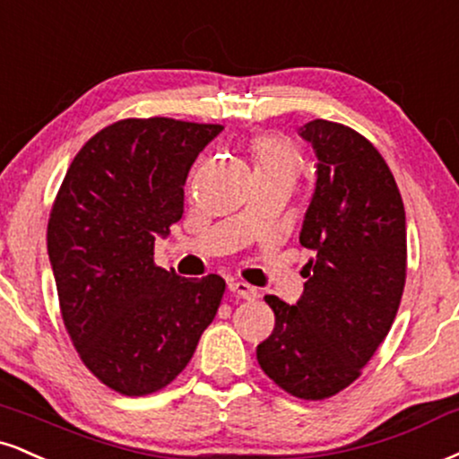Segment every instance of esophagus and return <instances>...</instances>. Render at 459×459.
Wrapping results in <instances>:
<instances>
[{"instance_id": "esophagus-1", "label": "esophagus", "mask_w": 459, "mask_h": 459, "mask_svg": "<svg viewBox=\"0 0 459 459\" xmlns=\"http://www.w3.org/2000/svg\"><path fill=\"white\" fill-rule=\"evenodd\" d=\"M229 290L235 292L237 297H241V299H256V289L250 286L247 282H241V280H230L229 282Z\"/></svg>"}]
</instances>
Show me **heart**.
I'll return each mask as SVG.
<instances>
[{
  "label": "heart",
  "instance_id": "b5f03b06",
  "mask_svg": "<svg viewBox=\"0 0 459 459\" xmlns=\"http://www.w3.org/2000/svg\"><path fill=\"white\" fill-rule=\"evenodd\" d=\"M252 156L256 170H286L295 175L299 169V153L282 136H258L252 143Z\"/></svg>",
  "mask_w": 459,
  "mask_h": 459
}]
</instances>
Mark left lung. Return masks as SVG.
<instances>
[{
	"label": "left lung",
	"instance_id": "8db88e82",
	"mask_svg": "<svg viewBox=\"0 0 459 459\" xmlns=\"http://www.w3.org/2000/svg\"><path fill=\"white\" fill-rule=\"evenodd\" d=\"M299 134L316 152V187L299 244L312 252L303 295H267L275 327L256 346L286 394L325 400L355 383L387 338L406 282V213L378 149L349 126L314 119Z\"/></svg>",
	"mask_w": 459,
	"mask_h": 459
}]
</instances>
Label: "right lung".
Masks as SVG:
<instances>
[{
  "label": "right lung",
  "mask_w": 459,
  "mask_h": 459,
  "mask_svg": "<svg viewBox=\"0 0 459 459\" xmlns=\"http://www.w3.org/2000/svg\"><path fill=\"white\" fill-rule=\"evenodd\" d=\"M224 128L170 117L121 119L72 160L47 229L68 335L87 369L121 395L167 387L195 355L226 282L153 263L156 237L184 213L198 153Z\"/></svg>",
  "instance_id": "obj_1"
}]
</instances>
